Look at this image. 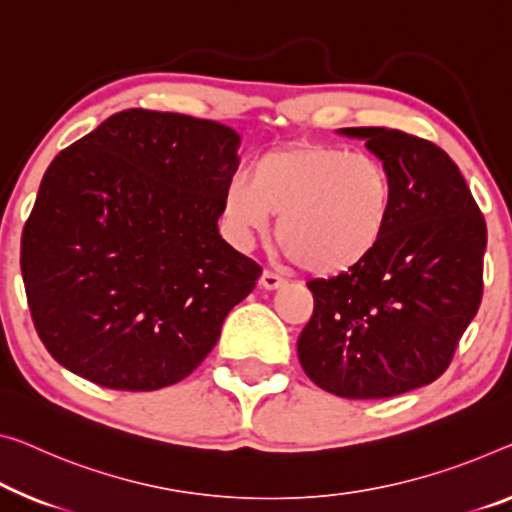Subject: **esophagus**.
Here are the masks:
<instances>
[{"mask_svg": "<svg viewBox=\"0 0 512 512\" xmlns=\"http://www.w3.org/2000/svg\"><path fill=\"white\" fill-rule=\"evenodd\" d=\"M283 283H286V281H283L279 274L267 272V270L261 274V288H265V290H279Z\"/></svg>", "mask_w": 512, "mask_h": 512, "instance_id": "1", "label": "esophagus"}]
</instances>
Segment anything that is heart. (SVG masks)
<instances>
[{
    "mask_svg": "<svg viewBox=\"0 0 512 512\" xmlns=\"http://www.w3.org/2000/svg\"><path fill=\"white\" fill-rule=\"evenodd\" d=\"M396 187L382 160L327 144H290L251 162L222 194V219L238 247L279 215L274 240L290 261L336 277L371 258L389 229Z\"/></svg>",
    "mask_w": 512,
    "mask_h": 512,
    "instance_id": "obj_1",
    "label": "heart"
}]
</instances>
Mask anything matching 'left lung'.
<instances>
[{
	"label": "left lung",
	"mask_w": 512,
	"mask_h": 512,
	"mask_svg": "<svg viewBox=\"0 0 512 512\" xmlns=\"http://www.w3.org/2000/svg\"><path fill=\"white\" fill-rule=\"evenodd\" d=\"M338 135L364 139L387 164L396 203L366 263L309 283L313 316L297 357L334 396L391 398L451 364L483 297L487 226L458 164L432 141L389 128Z\"/></svg>",
	"instance_id": "1"
}]
</instances>
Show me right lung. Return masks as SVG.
I'll list each match as a JSON object with an SVG mask.
<instances>
[{"mask_svg": "<svg viewBox=\"0 0 512 512\" xmlns=\"http://www.w3.org/2000/svg\"><path fill=\"white\" fill-rule=\"evenodd\" d=\"M238 132L125 109L54 157L22 231L20 267L47 352L107 389L190 375L261 267L217 229Z\"/></svg>", "mask_w": 512, "mask_h": 512, "instance_id": "add662e5", "label": "right lung"}]
</instances>
